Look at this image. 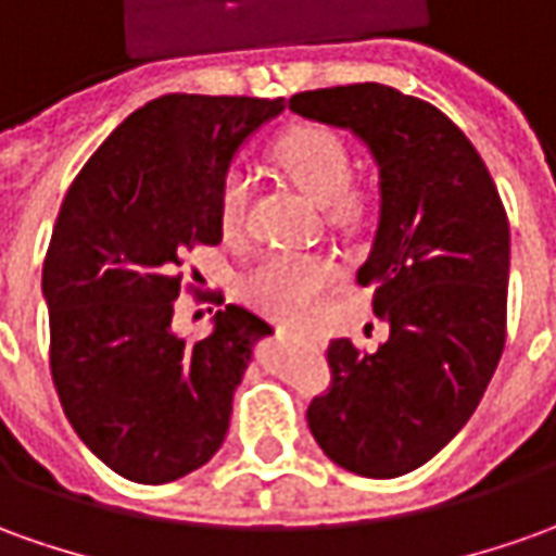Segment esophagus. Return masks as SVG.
I'll return each mask as SVG.
<instances>
[{
    "label": "esophagus",
    "mask_w": 556,
    "mask_h": 556,
    "mask_svg": "<svg viewBox=\"0 0 556 556\" xmlns=\"http://www.w3.org/2000/svg\"><path fill=\"white\" fill-rule=\"evenodd\" d=\"M307 343L309 346H316V350H323V346H326V343H323V338H316V334H309Z\"/></svg>",
    "instance_id": "esophagus-1"
}]
</instances>
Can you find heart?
<instances>
[{
	"label": "heart",
	"mask_w": 556,
	"mask_h": 556,
	"mask_svg": "<svg viewBox=\"0 0 556 556\" xmlns=\"http://www.w3.org/2000/svg\"><path fill=\"white\" fill-rule=\"evenodd\" d=\"M270 161L277 164L289 182L319 206H328L334 222H356L365 200L356 188H350L353 164L343 139L323 124H298L277 136L270 146ZM249 203V182L240 169H230L218 188V218L225 233L243 228ZM341 279L338 264L319 255H289L279 252L264 258L247 279L243 294L249 304L277 316L282 323H309L323 298Z\"/></svg>",
	"instance_id": "1"
}]
</instances>
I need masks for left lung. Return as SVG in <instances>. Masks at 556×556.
Here are the masks:
<instances>
[{
  "mask_svg": "<svg viewBox=\"0 0 556 556\" xmlns=\"http://www.w3.org/2000/svg\"><path fill=\"white\" fill-rule=\"evenodd\" d=\"M289 109L346 127L380 169V222L358 286L389 341L328 343L331 387L307 407L331 463L399 478L429 463L484 395L505 346L508 215L478 149L441 109L387 85L294 93Z\"/></svg>",
  "mask_w": 556,
  "mask_h": 556,
  "instance_id": "obj_1",
  "label": "left lung"
}]
</instances>
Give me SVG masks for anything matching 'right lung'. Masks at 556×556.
<instances>
[{
	"label": "right lung",
	"mask_w": 556,
	"mask_h": 556,
	"mask_svg": "<svg viewBox=\"0 0 556 556\" xmlns=\"http://www.w3.org/2000/svg\"><path fill=\"white\" fill-rule=\"evenodd\" d=\"M282 100L157 97L115 127L70 185L41 270L51 377L72 429L121 478L167 484L206 466L270 326L228 304L213 331H173L185 255L222 243L218 188Z\"/></svg>",
	"instance_id": "add662e5"
}]
</instances>
